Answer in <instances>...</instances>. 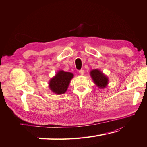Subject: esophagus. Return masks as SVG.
I'll use <instances>...</instances> for the list:
<instances>
[{"label":"esophagus","mask_w":147,"mask_h":147,"mask_svg":"<svg viewBox=\"0 0 147 147\" xmlns=\"http://www.w3.org/2000/svg\"><path fill=\"white\" fill-rule=\"evenodd\" d=\"M79 73H80L81 75H83V74H84V70H80V71H79Z\"/></svg>","instance_id":"obj_1"}]
</instances>
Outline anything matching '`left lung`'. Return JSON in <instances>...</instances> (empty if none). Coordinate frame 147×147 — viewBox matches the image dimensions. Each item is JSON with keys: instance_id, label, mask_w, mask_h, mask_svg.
I'll use <instances>...</instances> for the list:
<instances>
[{"instance_id": "obj_1", "label": "left lung", "mask_w": 147, "mask_h": 147, "mask_svg": "<svg viewBox=\"0 0 147 147\" xmlns=\"http://www.w3.org/2000/svg\"><path fill=\"white\" fill-rule=\"evenodd\" d=\"M90 76L95 85L100 89H104L109 84V78L106 74L99 69H93L90 71Z\"/></svg>"}]
</instances>
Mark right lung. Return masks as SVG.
Here are the masks:
<instances>
[{
  "label": "right lung",
  "mask_w": 147,
  "mask_h": 147,
  "mask_svg": "<svg viewBox=\"0 0 147 147\" xmlns=\"http://www.w3.org/2000/svg\"><path fill=\"white\" fill-rule=\"evenodd\" d=\"M73 77L74 74L72 73L59 70L49 81V88L53 93L57 95L64 94L68 89L71 79Z\"/></svg>",
  "instance_id": "right-lung-1"
}]
</instances>
